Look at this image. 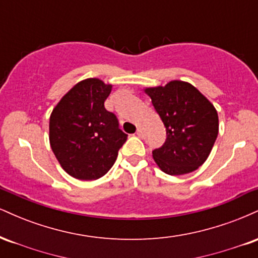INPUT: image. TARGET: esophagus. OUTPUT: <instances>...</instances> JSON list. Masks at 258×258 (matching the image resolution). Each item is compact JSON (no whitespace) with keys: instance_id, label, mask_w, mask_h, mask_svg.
Listing matches in <instances>:
<instances>
[{"instance_id":"esophagus-1","label":"esophagus","mask_w":258,"mask_h":258,"mask_svg":"<svg viewBox=\"0 0 258 258\" xmlns=\"http://www.w3.org/2000/svg\"><path fill=\"white\" fill-rule=\"evenodd\" d=\"M136 135H137L138 137H141V138L146 137V132L143 131V128H138L137 132H136Z\"/></svg>"}]
</instances>
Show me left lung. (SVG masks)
Here are the masks:
<instances>
[{
	"label": "left lung",
	"mask_w": 258,
	"mask_h": 258,
	"mask_svg": "<svg viewBox=\"0 0 258 258\" xmlns=\"http://www.w3.org/2000/svg\"><path fill=\"white\" fill-rule=\"evenodd\" d=\"M146 93L166 127V141L153 150L154 160L171 176L193 172L209 158L217 138L215 106L194 86L177 80Z\"/></svg>",
	"instance_id": "obj_1"
}]
</instances>
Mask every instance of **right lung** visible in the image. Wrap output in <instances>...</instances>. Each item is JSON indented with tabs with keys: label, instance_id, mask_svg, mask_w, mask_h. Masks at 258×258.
Listing matches in <instances>:
<instances>
[{
	"label": "right lung",
	"instance_id": "obj_1",
	"mask_svg": "<svg viewBox=\"0 0 258 258\" xmlns=\"http://www.w3.org/2000/svg\"><path fill=\"white\" fill-rule=\"evenodd\" d=\"M111 85L99 79L79 82L60 99L49 119V143L55 158L74 178L98 179L117 158L127 135L104 106Z\"/></svg>",
	"mask_w": 258,
	"mask_h": 258
}]
</instances>
